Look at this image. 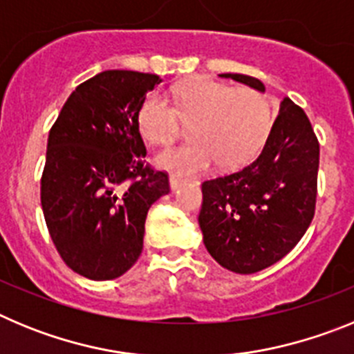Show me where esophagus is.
<instances>
[{
  "mask_svg": "<svg viewBox=\"0 0 354 354\" xmlns=\"http://www.w3.org/2000/svg\"><path fill=\"white\" fill-rule=\"evenodd\" d=\"M180 184H183V180L179 179V177H175V175H171L170 177V187H171V192H177L180 187Z\"/></svg>",
  "mask_w": 354,
  "mask_h": 354,
  "instance_id": "obj_1",
  "label": "esophagus"
}]
</instances>
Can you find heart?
Segmentation results:
<instances>
[{
  "mask_svg": "<svg viewBox=\"0 0 354 354\" xmlns=\"http://www.w3.org/2000/svg\"><path fill=\"white\" fill-rule=\"evenodd\" d=\"M179 118L192 122V142L162 149L154 161L162 170L195 175L216 161L221 168H236L257 156L270 136L273 109L259 90L198 80L177 86L171 102L159 92L149 93L138 108L136 126L147 142L162 145L177 133Z\"/></svg>",
  "mask_w": 354,
  "mask_h": 354,
  "instance_id": "obj_1",
  "label": "heart"
}]
</instances>
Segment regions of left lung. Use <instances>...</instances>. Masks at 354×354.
<instances>
[{
	"instance_id": "1",
	"label": "left lung",
	"mask_w": 354,
	"mask_h": 354,
	"mask_svg": "<svg viewBox=\"0 0 354 354\" xmlns=\"http://www.w3.org/2000/svg\"><path fill=\"white\" fill-rule=\"evenodd\" d=\"M220 77L266 90L245 74ZM317 170L319 143L310 120L286 97L261 154L202 184L198 225L211 257L239 274L257 273L286 257L314 218Z\"/></svg>"
}]
</instances>
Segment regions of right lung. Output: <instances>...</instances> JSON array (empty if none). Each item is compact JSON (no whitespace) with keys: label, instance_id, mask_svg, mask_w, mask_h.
Masks as SVG:
<instances>
[{"label":"right lung","instance_id":"1","mask_svg":"<svg viewBox=\"0 0 354 354\" xmlns=\"http://www.w3.org/2000/svg\"><path fill=\"white\" fill-rule=\"evenodd\" d=\"M158 74L104 71L68 95L49 131L40 202L65 264L113 280L138 261L150 205L168 175L145 167L136 113Z\"/></svg>","mask_w":354,"mask_h":354}]
</instances>
